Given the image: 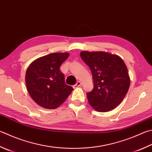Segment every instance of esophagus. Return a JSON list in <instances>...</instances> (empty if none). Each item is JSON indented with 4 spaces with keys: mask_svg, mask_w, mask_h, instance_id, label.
<instances>
[{
    "mask_svg": "<svg viewBox=\"0 0 152 152\" xmlns=\"http://www.w3.org/2000/svg\"><path fill=\"white\" fill-rule=\"evenodd\" d=\"M81 83L80 81H77V83L73 86V88H77L79 87H81Z\"/></svg>",
    "mask_w": 152,
    "mask_h": 152,
    "instance_id": "obj_1",
    "label": "esophagus"
}]
</instances>
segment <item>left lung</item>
<instances>
[{
    "label": "left lung",
    "instance_id": "obj_1",
    "mask_svg": "<svg viewBox=\"0 0 152 152\" xmlns=\"http://www.w3.org/2000/svg\"><path fill=\"white\" fill-rule=\"evenodd\" d=\"M80 56L93 75V89L87 94L90 105L101 113L115 108L124 99L130 85L124 61L118 56L104 51H83Z\"/></svg>",
    "mask_w": 152,
    "mask_h": 152
}]
</instances>
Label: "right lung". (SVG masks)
I'll list each match as a JSON object with an SVG mask.
<instances>
[{
	"label": "right lung",
	"instance_id": "add662e5",
	"mask_svg": "<svg viewBox=\"0 0 152 152\" xmlns=\"http://www.w3.org/2000/svg\"><path fill=\"white\" fill-rule=\"evenodd\" d=\"M69 53H53L31 63L26 73V85L31 98L40 107L54 109L61 105L73 88L65 84L59 67Z\"/></svg>",
	"mask_w": 152,
	"mask_h": 152
}]
</instances>
